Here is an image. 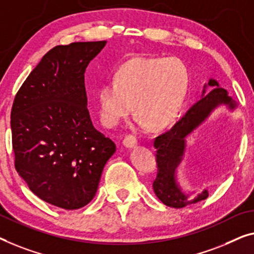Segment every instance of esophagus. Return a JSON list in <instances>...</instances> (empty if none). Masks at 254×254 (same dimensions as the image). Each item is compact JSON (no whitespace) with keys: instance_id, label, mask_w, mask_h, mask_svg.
Here are the masks:
<instances>
[{"instance_id":"1","label":"esophagus","mask_w":254,"mask_h":254,"mask_svg":"<svg viewBox=\"0 0 254 254\" xmlns=\"http://www.w3.org/2000/svg\"><path fill=\"white\" fill-rule=\"evenodd\" d=\"M135 145H137V139H135L133 135H127V137L124 138L123 146L126 147V148H133Z\"/></svg>"}]
</instances>
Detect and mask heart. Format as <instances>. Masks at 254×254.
<instances>
[{"instance_id": "obj_1", "label": "heart", "mask_w": 254, "mask_h": 254, "mask_svg": "<svg viewBox=\"0 0 254 254\" xmlns=\"http://www.w3.org/2000/svg\"><path fill=\"white\" fill-rule=\"evenodd\" d=\"M188 88V69L178 58L130 59L116 70L113 81L98 89L100 119L114 127L130 114L133 104L138 127L162 130L176 122Z\"/></svg>"}]
</instances>
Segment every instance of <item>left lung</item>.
Returning <instances> with one entry per match:
<instances>
[{"instance_id": "obj_1", "label": "left lung", "mask_w": 254, "mask_h": 254, "mask_svg": "<svg viewBox=\"0 0 254 254\" xmlns=\"http://www.w3.org/2000/svg\"><path fill=\"white\" fill-rule=\"evenodd\" d=\"M220 106L234 112L237 103L221 88L219 82L210 78L204 84L202 98L192 105L188 112L172 127L171 130L158 135L154 140L156 151L157 177L154 180L155 194L166 206L181 209L189 204H195L207 198L209 188L202 191H185L178 181V169L183 163L187 148V138L209 119L212 113Z\"/></svg>"}]
</instances>
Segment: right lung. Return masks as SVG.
Wrapping results in <instances>:
<instances>
[{
	"instance_id": "1",
	"label": "right lung",
	"mask_w": 254,
	"mask_h": 254,
	"mask_svg": "<svg viewBox=\"0 0 254 254\" xmlns=\"http://www.w3.org/2000/svg\"><path fill=\"white\" fill-rule=\"evenodd\" d=\"M106 41L58 45L45 54L14 98V166L37 197L65 210L96 195L116 146L93 127L84 73Z\"/></svg>"
}]
</instances>
